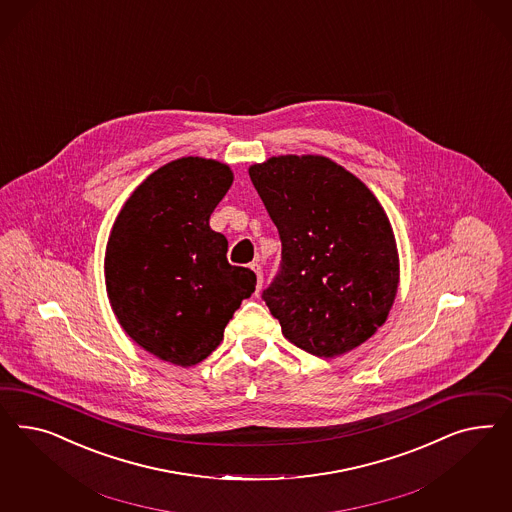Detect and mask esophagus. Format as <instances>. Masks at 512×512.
Returning <instances> with one entry per match:
<instances>
[{"instance_id":"obj_1","label":"esophagus","mask_w":512,"mask_h":512,"mask_svg":"<svg viewBox=\"0 0 512 512\" xmlns=\"http://www.w3.org/2000/svg\"><path fill=\"white\" fill-rule=\"evenodd\" d=\"M251 270L257 276V291H259L263 287V268H261V264L253 263L251 264Z\"/></svg>"}]
</instances>
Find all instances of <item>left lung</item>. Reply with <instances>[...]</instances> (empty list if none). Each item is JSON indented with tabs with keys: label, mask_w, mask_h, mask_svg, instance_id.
I'll return each mask as SVG.
<instances>
[{
	"label": "left lung",
	"mask_w": 512,
	"mask_h": 512,
	"mask_svg": "<svg viewBox=\"0 0 512 512\" xmlns=\"http://www.w3.org/2000/svg\"><path fill=\"white\" fill-rule=\"evenodd\" d=\"M249 178L281 240L263 300L296 347L343 355L387 321L398 251L385 210L357 176L321 155H279Z\"/></svg>",
	"instance_id": "obj_1"
}]
</instances>
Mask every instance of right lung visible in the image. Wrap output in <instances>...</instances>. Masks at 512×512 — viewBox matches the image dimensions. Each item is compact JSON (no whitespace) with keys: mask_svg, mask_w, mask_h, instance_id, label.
I'll use <instances>...</instances> for the list:
<instances>
[{"mask_svg":"<svg viewBox=\"0 0 512 512\" xmlns=\"http://www.w3.org/2000/svg\"><path fill=\"white\" fill-rule=\"evenodd\" d=\"M233 184L214 159L182 157L140 184L116 217L105 255L112 310L129 338L176 366H195L257 276L227 261V238L210 216Z\"/></svg>","mask_w":512,"mask_h":512,"instance_id":"obj_1","label":"right lung"}]
</instances>
